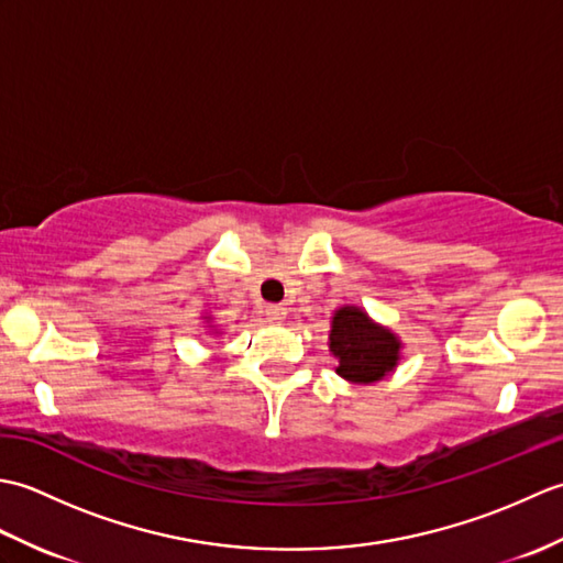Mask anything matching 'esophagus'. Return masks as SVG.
<instances>
[{"instance_id":"1","label":"esophagus","mask_w":563,"mask_h":563,"mask_svg":"<svg viewBox=\"0 0 563 563\" xmlns=\"http://www.w3.org/2000/svg\"><path fill=\"white\" fill-rule=\"evenodd\" d=\"M285 317H288V309H285L283 305H268L266 307V319L271 321V324H280Z\"/></svg>"}]
</instances>
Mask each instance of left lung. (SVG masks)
I'll return each instance as SVG.
<instances>
[{
  "label": "left lung",
  "mask_w": 563,
  "mask_h": 563,
  "mask_svg": "<svg viewBox=\"0 0 563 563\" xmlns=\"http://www.w3.org/2000/svg\"><path fill=\"white\" fill-rule=\"evenodd\" d=\"M329 349L339 357L336 373L357 385L382 379L399 361L394 333L375 327L357 307H343L333 314Z\"/></svg>",
  "instance_id": "obj_1"
}]
</instances>
